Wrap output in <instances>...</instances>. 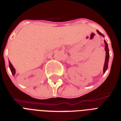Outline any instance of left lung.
I'll use <instances>...</instances> for the list:
<instances>
[{
  "mask_svg": "<svg viewBox=\"0 0 121 121\" xmlns=\"http://www.w3.org/2000/svg\"><path fill=\"white\" fill-rule=\"evenodd\" d=\"M97 33H99V35L102 36H104V35L102 34L100 32H99V31H97ZM104 43H105V49L106 51V56H105V64H104V73H105V71L107 70V68H108V62H109V48H108V45H107V42L105 41V40H104Z\"/></svg>",
  "mask_w": 121,
  "mask_h": 121,
  "instance_id": "left-lung-1",
  "label": "left lung"
}]
</instances>
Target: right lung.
Segmentation results:
<instances>
[{
	"label": "right lung",
	"instance_id": "obj_1",
	"mask_svg": "<svg viewBox=\"0 0 121 121\" xmlns=\"http://www.w3.org/2000/svg\"><path fill=\"white\" fill-rule=\"evenodd\" d=\"M9 68H10V69L11 73H12V74L13 75H15V73H16L15 69H14V68L13 67V66L12 65V64H11V63L10 62V61H9Z\"/></svg>",
	"mask_w": 121,
	"mask_h": 121
}]
</instances>
